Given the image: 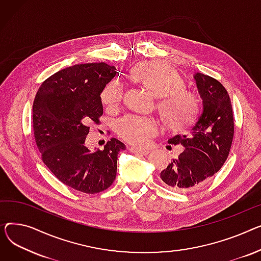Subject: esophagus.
I'll list each match as a JSON object with an SVG mask.
<instances>
[{
  "label": "esophagus",
  "mask_w": 261,
  "mask_h": 261,
  "mask_svg": "<svg viewBox=\"0 0 261 261\" xmlns=\"http://www.w3.org/2000/svg\"><path fill=\"white\" fill-rule=\"evenodd\" d=\"M129 151L134 152V154H140V155H144L146 156L148 154V149H141V148H137V147H129L128 148Z\"/></svg>",
  "instance_id": "esophagus-1"
}]
</instances>
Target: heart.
I'll list each match as a JSON object with an SVG mask.
<instances>
[{
  "label": "heart",
  "instance_id": "obj_1",
  "mask_svg": "<svg viewBox=\"0 0 261 261\" xmlns=\"http://www.w3.org/2000/svg\"><path fill=\"white\" fill-rule=\"evenodd\" d=\"M132 78L141 83L156 97V110L165 126L179 129L187 126L199 112V99L193 91L185 88V82L172 67L157 62L136 66ZM123 98V87L119 81L107 84L101 94L102 103L114 109ZM122 139L136 146H145L158 132L154 118L127 116L118 125Z\"/></svg>",
  "mask_w": 261,
  "mask_h": 261
}]
</instances>
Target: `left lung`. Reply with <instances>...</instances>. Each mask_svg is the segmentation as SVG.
Listing matches in <instances>:
<instances>
[{
	"label": "left lung",
	"mask_w": 261,
	"mask_h": 261,
	"mask_svg": "<svg viewBox=\"0 0 261 261\" xmlns=\"http://www.w3.org/2000/svg\"><path fill=\"white\" fill-rule=\"evenodd\" d=\"M202 114L189 133L176 135L167 142L185 146L161 172L163 185L176 192H191L203 186L227 159L234 137L231 100L223 85L210 75L197 72Z\"/></svg>",
	"instance_id": "obj_1"
}]
</instances>
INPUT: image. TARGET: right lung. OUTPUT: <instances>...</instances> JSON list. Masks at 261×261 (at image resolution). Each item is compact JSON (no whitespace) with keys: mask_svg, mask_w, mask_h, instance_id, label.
Listing matches in <instances>:
<instances>
[{"mask_svg":"<svg viewBox=\"0 0 261 261\" xmlns=\"http://www.w3.org/2000/svg\"><path fill=\"white\" fill-rule=\"evenodd\" d=\"M106 63L76 64L46 79L33 105L34 135L44 164L65 186L86 194L109 189L124 143L112 138L104 148L85 146L91 122L103 115L101 93L117 74Z\"/></svg>","mask_w":261,"mask_h":261,"instance_id":"1","label":"right lung"}]
</instances>
